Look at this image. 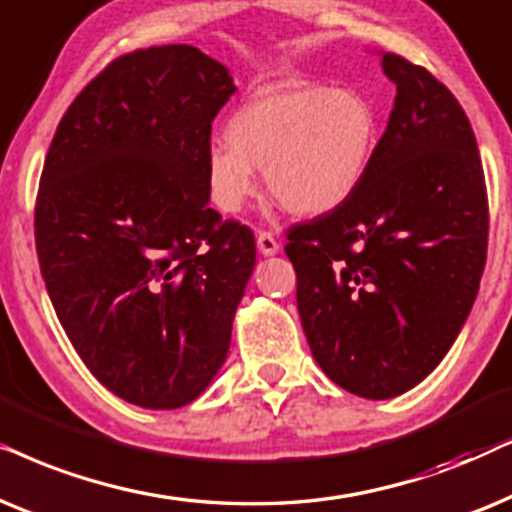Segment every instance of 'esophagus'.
Masks as SVG:
<instances>
[{
  "label": "esophagus",
  "mask_w": 512,
  "mask_h": 512,
  "mask_svg": "<svg viewBox=\"0 0 512 512\" xmlns=\"http://www.w3.org/2000/svg\"><path fill=\"white\" fill-rule=\"evenodd\" d=\"M278 248H281V245H278L276 236L271 234V231H257V250H260L264 257L276 255Z\"/></svg>",
  "instance_id": "34e87169"
}]
</instances>
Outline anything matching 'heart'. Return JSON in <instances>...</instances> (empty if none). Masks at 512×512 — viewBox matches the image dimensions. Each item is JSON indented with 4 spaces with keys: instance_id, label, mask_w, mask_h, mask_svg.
Segmentation results:
<instances>
[{
    "instance_id": "heart-1",
    "label": "heart",
    "mask_w": 512,
    "mask_h": 512,
    "mask_svg": "<svg viewBox=\"0 0 512 512\" xmlns=\"http://www.w3.org/2000/svg\"><path fill=\"white\" fill-rule=\"evenodd\" d=\"M227 141L206 156L208 192L222 213H241L257 194V168L278 206L318 217L363 185L377 149V114L346 88H269L231 114Z\"/></svg>"
}]
</instances>
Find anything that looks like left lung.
<instances>
[{
  "label": "left lung",
  "instance_id": "8db88e82",
  "mask_svg": "<svg viewBox=\"0 0 512 512\" xmlns=\"http://www.w3.org/2000/svg\"><path fill=\"white\" fill-rule=\"evenodd\" d=\"M381 67L398 93L363 185L295 224L285 245L313 358L370 400L410 391L445 358L478 297L489 236L485 173L459 100L398 53Z\"/></svg>",
  "mask_w": 512,
  "mask_h": 512
}]
</instances>
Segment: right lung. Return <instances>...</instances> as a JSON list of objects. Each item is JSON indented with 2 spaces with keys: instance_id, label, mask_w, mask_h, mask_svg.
Returning <instances> with one entry per match:
<instances>
[{
  "instance_id": "obj_1",
  "label": "right lung",
  "mask_w": 512,
  "mask_h": 512,
  "mask_svg": "<svg viewBox=\"0 0 512 512\" xmlns=\"http://www.w3.org/2000/svg\"><path fill=\"white\" fill-rule=\"evenodd\" d=\"M234 91L196 46L126 53L44 161L34 241L53 309L93 377L147 410L206 391L255 267L252 231L208 206L210 131Z\"/></svg>"
}]
</instances>
